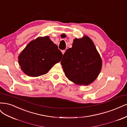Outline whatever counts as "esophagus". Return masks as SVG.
I'll list each match as a JSON object with an SVG mask.
<instances>
[{
	"mask_svg": "<svg viewBox=\"0 0 127 127\" xmlns=\"http://www.w3.org/2000/svg\"><path fill=\"white\" fill-rule=\"evenodd\" d=\"M65 51H65V50H61V52H62V53H63V55H64V52H65Z\"/></svg>",
	"mask_w": 127,
	"mask_h": 127,
	"instance_id": "1",
	"label": "esophagus"
}]
</instances>
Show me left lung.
<instances>
[{
    "label": "left lung",
    "mask_w": 127,
    "mask_h": 127,
    "mask_svg": "<svg viewBox=\"0 0 127 127\" xmlns=\"http://www.w3.org/2000/svg\"><path fill=\"white\" fill-rule=\"evenodd\" d=\"M64 71L70 81L87 85L97 77L102 68L101 57L93 41L87 36L75 39L61 61Z\"/></svg>",
    "instance_id": "1"
}]
</instances>
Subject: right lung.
<instances>
[{"instance_id": "right-lung-1", "label": "right lung", "mask_w": 127, "mask_h": 127, "mask_svg": "<svg viewBox=\"0 0 127 127\" xmlns=\"http://www.w3.org/2000/svg\"><path fill=\"white\" fill-rule=\"evenodd\" d=\"M63 53L49 36L37 37L28 44L18 56L22 70L31 77L47 74L61 61Z\"/></svg>"}]
</instances>
